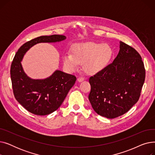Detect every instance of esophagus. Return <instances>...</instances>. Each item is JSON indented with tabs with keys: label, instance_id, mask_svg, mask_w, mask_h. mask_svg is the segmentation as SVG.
Masks as SVG:
<instances>
[{
	"label": "esophagus",
	"instance_id": "34e87169",
	"mask_svg": "<svg viewBox=\"0 0 155 155\" xmlns=\"http://www.w3.org/2000/svg\"><path fill=\"white\" fill-rule=\"evenodd\" d=\"M84 78L82 77H78V81L79 82H82V81H84Z\"/></svg>",
	"mask_w": 155,
	"mask_h": 155
}]
</instances>
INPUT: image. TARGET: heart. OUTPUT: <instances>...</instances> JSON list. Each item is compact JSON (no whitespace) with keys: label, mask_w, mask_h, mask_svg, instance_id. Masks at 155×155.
Listing matches in <instances>:
<instances>
[{"label":"heart","mask_w":155,"mask_h":155,"mask_svg":"<svg viewBox=\"0 0 155 155\" xmlns=\"http://www.w3.org/2000/svg\"><path fill=\"white\" fill-rule=\"evenodd\" d=\"M73 54L67 53L63 57V66L73 72L84 63V69L88 74H95L106 68L113 55L112 48L107 44L88 42L75 45Z\"/></svg>","instance_id":"b5f03b06"}]
</instances>
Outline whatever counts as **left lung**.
Wrapping results in <instances>:
<instances>
[{
  "instance_id": "obj_1",
  "label": "left lung",
  "mask_w": 155,
  "mask_h": 155,
  "mask_svg": "<svg viewBox=\"0 0 155 155\" xmlns=\"http://www.w3.org/2000/svg\"><path fill=\"white\" fill-rule=\"evenodd\" d=\"M113 62L89 78L92 107L99 115L109 119L123 115L138 101L145 80L140 54L122 41Z\"/></svg>"
}]
</instances>
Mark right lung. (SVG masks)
Returning <instances> with one entry per match:
<instances>
[{"mask_svg":"<svg viewBox=\"0 0 155 155\" xmlns=\"http://www.w3.org/2000/svg\"><path fill=\"white\" fill-rule=\"evenodd\" d=\"M66 39L63 35L41 36L24 43L15 53L11 67V77L15 99L28 111L38 116L50 114L58 109L75 84V76L56 70L45 79H32L24 71L21 61L34 45L56 43Z\"/></svg>","mask_w":155,"mask_h":155,"instance_id":"1","label":"right lung"}]
</instances>
